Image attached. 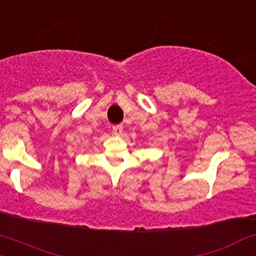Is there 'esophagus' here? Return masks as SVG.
I'll list each match as a JSON object with an SVG mask.
<instances>
[{
  "instance_id": "34e87169",
  "label": "esophagus",
  "mask_w": 256,
  "mask_h": 256,
  "mask_svg": "<svg viewBox=\"0 0 256 256\" xmlns=\"http://www.w3.org/2000/svg\"><path fill=\"white\" fill-rule=\"evenodd\" d=\"M112 135H114V136H121V135H122V126H121V125L112 126Z\"/></svg>"
}]
</instances>
